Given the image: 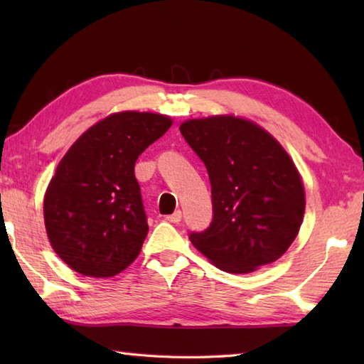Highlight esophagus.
Returning a JSON list of instances; mask_svg holds the SVG:
<instances>
[{"label": "esophagus", "instance_id": "obj_1", "mask_svg": "<svg viewBox=\"0 0 364 364\" xmlns=\"http://www.w3.org/2000/svg\"><path fill=\"white\" fill-rule=\"evenodd\" d=\"M181 219H183L181 211H175L173 214H170V215H167V218H166V220H168L170 223H180Z\"/></svg>", "mask_w": 364, "mask_h": 364}]
</instances>
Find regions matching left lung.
Segmentation results:
<instances>
[{"label":"left lung","instance_id":"left-lung-1","mask_svg":"<svg viewBox=\"0 0 364 364\" xmlns=\"http://www.w3.org/2000/svg\"><path fill=\"white\" fill-rule=\"evenodd\" d=\"M180 131L211 181L213 222L189 236L192 245L230 274L283 257L304 222L305 188L282 144L233 114L189 119Z\"/></svg>","mask_w":364,"mask_h":364}]
</instances>
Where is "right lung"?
Masks as SVG:
<instances>
[{
  "label": "right lung",
  "instance_id": "add662e5",
  "mask_svg": "<svg viewBox=\"0 0 364 364\" xmlns=\"http://www.w3.org/2000/svg\"><path fill=\"white\" fill-rule=\"evenodd\" d=\"M173 120L164 114L122 111L76 139L43 197L53 250L75 272L107 278L141 253L149 223L134 164Z\"/></svg>",
  "mask_w": 364,
  "mask_h": 364
}]
</instances>
